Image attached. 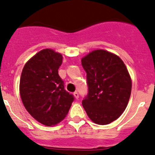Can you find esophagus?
I'll return each instance as SVG.
<instances>
[{
  "label": "esophagus",
  "instance_id": "1",
  "mask_svg": "<svg viewBox=\"0 0 155 155\" xmlns=\"http://www.w3.org/2000/svg\"><path fill=\"white\" fill-rule=\"evenodd\" d=\"M73 95H74V97L76 99H78V98H79V94H78L77 91H75L74 93H73Z\"/></svg>",
  "mask_w": 155,
  "mask_h": 155
}]
</instances>
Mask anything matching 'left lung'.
Returning <instances> with one entry per match:
<instances>
[{
  "label": "left lung",
  "instance_id": "left-lung-1",
  "mask_svg": "<svg viewBox=\"0 0 155 155\" xmlns=\"http://www.w3.org/2000/svg\"><path fill=\"white\" fill-rule=\"evenodd\" d=\"M86 72L88 90L82 101L87 116L104 125L121 116L131 93V79L124 62L118 56L94 50L82 59Z\"/></svg>",
  "mask_w": 155,
  "mask_h": 155
}]
</instances>
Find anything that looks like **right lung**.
<instances>
[{"mask_svg":"<svg viewBox=\"0 0 155 155\" xmlns=\"http://www.w3.org/2000/svg\"><path fill=\"white\" fill-rule=\"evenodd\" d=\"M63 57L43 49L25 64L20 79V95L25 107L37 121L55 125L68 115L74 97L64 89L58 75Z\"/></svg>","mask_w":155,"mask_h":155,"instance_id":"1","label":"right lung"}]
</instances>
